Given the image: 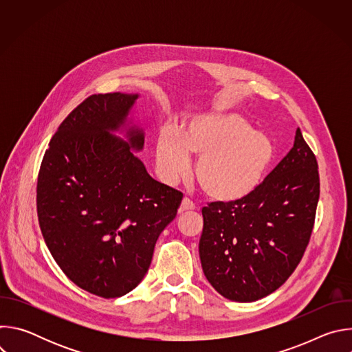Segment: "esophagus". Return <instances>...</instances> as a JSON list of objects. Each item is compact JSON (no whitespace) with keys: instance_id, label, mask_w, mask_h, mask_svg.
Returning a JSON list of instances; mask_svg holds the SVG:
<instances>
[{"instance_id":"obj_1","label":"esophagus","mask_w":352,"mask_h":352,"mask_svg":"<svg viewBox=\"0 0 352 352\" xmlns=\"http://www.w3.org/2000/svg\"><path fill=\"white\" fill-rule=\"evenodd\" d=\"M195 209H196V206H195V204L192 202L190 199H188V197H184V199H182V204H181V206H179V213L189 212V210H195Z\"/></svg>"}]
</instances>
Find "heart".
<instances>
[{"label": "heart", "instance_id": "1", "mask_svg": "<svg viewBox=\"0 0 352 352\" xmlns=\"http://www.w3.org/2000/svg\"><path fill=\"white\" fill-rule=\"evenodd\" d=\"M189 153L200 156L195 174L206 195L232 202L261 185L274 159L276 146L238 114L197 117L182 135L173 128L160 132L156 146L160 177L174 184L186 175Z\"/></svg>", "mask_w": 352, "mask_h": 352}]
</instances>
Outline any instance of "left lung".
<instances>
[{
	"instance_id": "1",
	"label": "left lung",
	"mask_w": 352,
	"mask_h": 352,
	"mask_svg": "<svg viewBox=\"0 0 352 352\" xmlns=\"http://www.w3.org/2000/svg\"><path fill=\"white\" fill-rule=\"evenodd\" d=\"M319 193L318 160L298 128L288 155L254 192L208 204L199 256L216 291L252 302L281 287L305 254Z\"/></svg>"
}]
</instances>
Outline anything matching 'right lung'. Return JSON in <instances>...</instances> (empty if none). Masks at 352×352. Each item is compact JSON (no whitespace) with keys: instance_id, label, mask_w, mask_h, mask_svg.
<instances>
[{"instance_id":"obj_1","label":"right lung","mask_w":352,"mask_h":352,"mask_svg":"<svg viewBox=\"0 0 352 352\" xmlns=\"http://www.w3.org/2000/svg\"><path fill=\"white\" fill-rule=\"evenodd\" d=\"M138 94H91L61 122L37 178V217L53 258L82 289L117 298L144 277L182 193L150 177L131 148L143 132L118 129Z\"/></svg>"}]
</instances>
